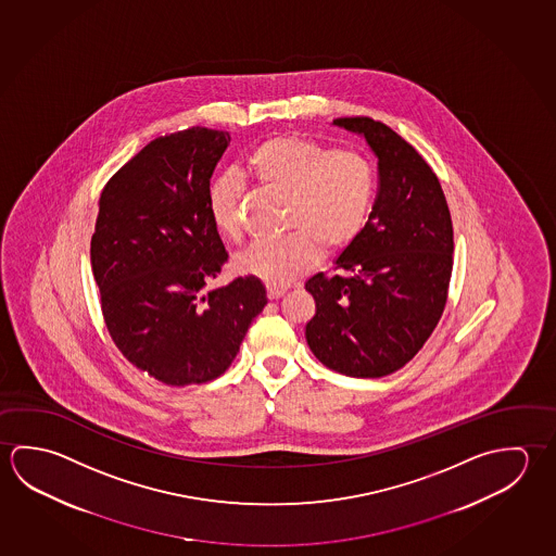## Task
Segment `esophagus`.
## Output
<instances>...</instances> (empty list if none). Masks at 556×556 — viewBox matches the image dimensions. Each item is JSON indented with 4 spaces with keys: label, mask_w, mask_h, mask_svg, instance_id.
<instances>
[{
    "label": "esophagus",
    "mask_w": 556,
    "mask_h": 556,
    "mask_svg": "<svg viewBox=\"0 0 556 556\" xmlns=\"http://www.w3.org/2000/svg\"><path fill=\"white\" fill-rule=\"evenodd\" d=\"M287 289H279V287H267V299L269 301H279L281 296H285Z\"/></svg>",
    "instance_id": "34e87169"
}]
</instances>
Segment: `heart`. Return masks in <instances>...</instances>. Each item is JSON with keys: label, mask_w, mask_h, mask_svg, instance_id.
<instances>
[{"label": "heart", "mask_w": 556, "mask_h": 556, "mask_svg": "<svg viewBox=\"0 0 556 556\" xmlns=\"http://www.w3.org/2000/svg\"><path fill=\"white\" fill-rule=\"evenodd\" d=\"M248 164L262 186L291 197L287 228L292 232L262 240L240 255L236 267L242 274L287 287L311 271L321 250L336 254L350 248L369 223L377 174L361 152L279 135L257 144ZM244 181L235 174L216 176L206 189L211 218L232 242L244 236Z\"/></svg>", "instance_id": "b5f03b06"}]
</instances>
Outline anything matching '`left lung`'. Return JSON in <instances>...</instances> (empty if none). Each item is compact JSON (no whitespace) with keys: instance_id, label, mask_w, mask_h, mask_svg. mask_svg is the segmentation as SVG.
Instances as JSON below:
<instances>
[{"instance_id":"8db88e82","label":"left lung","mask_w":556,"mask_h":556,"mask_svg":"<svg viewBox=\"0 0 556 556\" xmlns=\"http://www.w3.org/2000/svg\"><path fill=\"white\" fill-rule=\"evenodd\" d=\"M379 157V193L359 238L336 260L340 274H316L306 291L312 353L348 377L379 379L402 369L435 330L453 271L447 199L416 148L384 123L341 117Z\"/></svg>"}]
</instances>
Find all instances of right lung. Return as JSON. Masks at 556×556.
Here are the masks:
<instances>
[{"instance_id":"obj_1","label":"right lung","mask_w":556,"mask_h":556,"mask_svg":"<svg viewBox=\"0 0 556 556\" xmlns=\"http://www.w3.org/2000/svg\"><path fill=\"white\" fill-rule=\"evenodd\" d=\"M228 142L226 130L205 127L154 138L99 197L91 269L109 336L169 387L220 377L267 304L252 275L206 291L228 262L206 205Z\"/></svg>"}]
</instances>
